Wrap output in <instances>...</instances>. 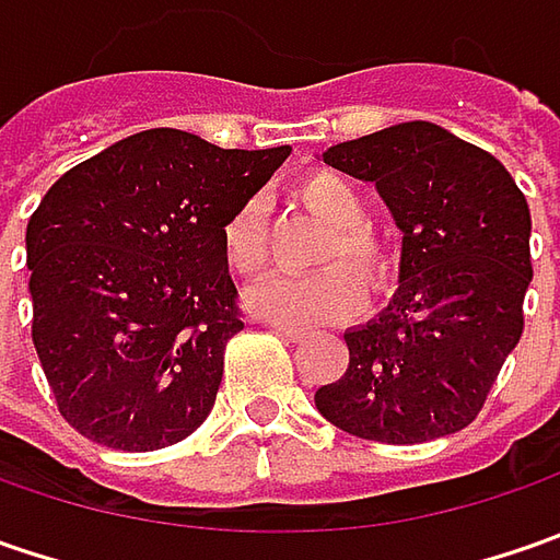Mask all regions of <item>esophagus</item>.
<instances>
[{
    "mask_svg": "<svg viewBox=\"0 0 560 560\" xmlns=\"http://www.w3.org/2000/svg\"><path fill=\"white\" fill-rule=\"evenodd\" d=\"M268 327L273 330V334L283 336V339H290V342H302V339L308 336L305 330H299V327H290V324H277V320H270Z\"/></svg>",
    "mask_w": 560,
    "mask_h": 560,
    "instance_id": "1",
    "label": "esophagus"
}]
</instances>
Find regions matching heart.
<instances>
[{"label": "heart", "instance_id": "heart-1", "mask_svg": "<svg viewBox=\"0 0 560 560\" xmlns=\"http://www.w3.org/2000/svg\"><path fill=\"white\" fill-rule=\"evenodd\" d=\"M295 202L320 224L330 226L324 246L317 252V265H330L312 277H270L248 292V308L277 324L312 327L349 320L364 308V283H383L389 273V248L364 226L368 202L358 186L336 171H312L292 186ZM226 268L240 277H258L270 265L268 214L261 199L243 202L221 233ZM349 260L357 269L345 268Z\"/></svg>", "mask_w": 560, "mask_h": 560}]
</instances>
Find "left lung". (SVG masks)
Wrapping results in <instances>:
<instances>
[{
    "instance_id": "8db88e82",
    "label": "left lung",
    "mask_w": 560,
    "mask_h": 560,
    "mask_svg": "<svg viewBox=\"0 0 560 560\" xmlns=\"http://www.w3.org/2000/svg\"><path fill=\"white\" fill-rule=\"evenodd\" d=\"M374 184L401 230L398 290L346 330L349 368L314 393L334 427L415 445L480 415L524 334L529 205L505 164L430 120H405L324 152Z\"/></svg>"
}]
</instances>
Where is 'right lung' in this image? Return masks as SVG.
<instances>
[{
    "mask_svg": "<svg viewBox=\"0 0 560 560\" xmlns=\"http://www.w3.org/2000/svg\"><path fill=\"white\" fill-rule=\"evenodd\" d=\"M287 155L155 127L49 186L27 224L33 346L80 436L155 452L208 418L243 330L221 233Z\"/></svg>",
    "mask_w": 560,
    "mask_h": 560,
    "instance_id": "1",
    "label": "right lung"
}]
</instances>
